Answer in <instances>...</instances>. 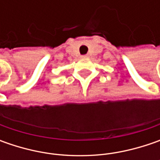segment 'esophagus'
Masks as SVG:
<instances>
[{
    "label": "esophagus",
    "instance_id": "34e87169",
    "mask_svg": "<svg viewBox=\"0 0 160 160\" xmlns=\"http://www.w3.org/2000/svg\"><path fill=\"white\" fill-rule=\"evenodd\" d=\"M88 57H89L88 55H83V56H82V58H88Z\"/></svg>",
    "mask_w": 160,
    "mask_h": 160
}]
</instances>
